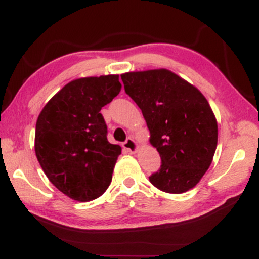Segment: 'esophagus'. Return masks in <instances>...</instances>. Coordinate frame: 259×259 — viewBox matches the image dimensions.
<instances>
[{
  "label": "esophagus",
  "instance_id": "obj_1",
  "mask_svg": "<svg viewBox=\"0 0 259 259\" xmlns=\"http://www.w3.org/2000/svg\"><path fill=\"white\" fill-rule=\"evenodd\" d=\"M122 146L125 150L128 151L130 153H137L138 150H139V145H138L132 138H127V140L123 143Z\"/></svg>",
  "mask_w": 259,
  "mask_h": 259
}]
</instances>
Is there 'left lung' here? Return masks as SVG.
Masks as SVG:
<instances>
[{
  "label": "left lung",
  "instance_id": "left-lung-1",
  "mask_svg": "<svg viewBox=\"0 0 259 259\" xmlns=\"http://www.w3.org/2000/svg\"><path fill=\"white\" fill-rule=\"evenodd\" d=\"M125 92L143 112L150 143L161 158L150 182L166 193L193 189L210 167L218 125L206 98L171 70L121 74Z\"/></svg>",
  "mask_w": 259,
  "mask_h": 259
}]
</instances>
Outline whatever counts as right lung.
<instances>
[{
  "mask_svg": "<svg viewBox=\"0 0 259 259\" xmlns=\"http://www.w3.org/2000/svg\"><path fill=\"white\" fill-rule=\"evenodd\" d=\"M120 90L115 74L75 79L38 115L35 154L49 182L74 200L97 199L112 182L121 147L108 143L100 111Z\"/></svg>",
  "mask_w": 259,
  "mask_h": 259,
  "instance_id": "obj_1",
  "label": "right lung"
}]
</instances>
